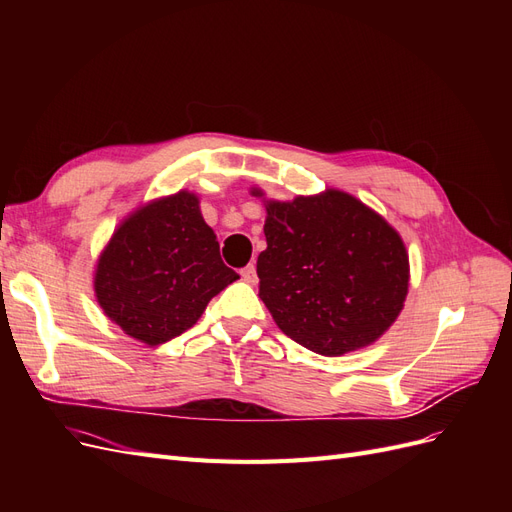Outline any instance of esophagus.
Here are the masks:
<instances>
[{
	"label": "esophagus",
	"instance_id": "esophagus-1",
	"mask_svg": "<svg viewBox=\"0 0 512 512\" xmlns=\"http://www.w3.org/2000/svg\"><path fill=\"white\" fill-rule=\"evenodd\" d=\"M241 277H243V282L254 284L256 282V267L254 265H247L245 269H241Z\"/></svg>",
	"mask_w": 512,
	"mask_h": 512
}]
</instances>
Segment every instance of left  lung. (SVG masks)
Wrapping results in <instances>:
<instances>
[{
	"mask_svg": "<svg viewBox=\"0 0 512 512\" xmlns=\"http://www.w3.org/2000/svg\"><path fill=\"white\" fill-rule=\"evenodd\" d=\"M265 207L258 294L277 327L324 356L374 344L408 294L410 265L399 232L339 190L290 203L267 200Z\"/></svg>",
	"mask_w": 512,
	"mask_h": 512,
	"instance_id": "left-lung-1",
	"label": "left lung"
}]
</instances>
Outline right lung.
I'll return each instance as SVG.
<instances>
[{
	"label": "right lung",
	"mask_w": 512,
	"mask_h": 512,
	"mask_svg": "<svg viewBox=\"0 0 512 512\" xmlns=\"http://www.w3.org/2000/svg\"><path fill=\"white\" fill-rule=\"evenodd\" d=\"M235 280L198 196L181 190L119 224L98 258L94 288L123 333L160 346L194 327L207 303Z\"/></svg>",
	"instance_id": "add662e5"
}]
</instances>
